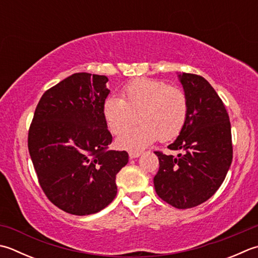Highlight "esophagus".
Returning a JSON list of instances; mask_svg holds the SVG:
<instances>
[{"instance_id": "esophagus-1", "label": "esophagus", "mask_w": 258, "mask_h": 258, "mask_svg": "<svg viewBox=\"0 0 258 258\" xmlns=\"http://www.w3.org/2000/svg\"><path fill=\"white\" fill-rule=\"evenodd\" d=\"M128 155H130V159H136L141 155V152H136V151H135V152H130Z\"/></svg>"}]
</instances>
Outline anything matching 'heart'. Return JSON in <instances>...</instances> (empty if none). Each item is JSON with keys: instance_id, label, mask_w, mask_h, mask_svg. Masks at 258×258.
<instances>
[{"instance_id": "b5f03b06", "label": "heart", "mask_w": 258, "mask_h": 258, "mask_svg": "<svg viewBox=\"0 0 258 258\" xmlns=\"http://www.w3.org/2000/svg\"><path fill=\"white\" fill-rule=\"evenodd\" d=\"M138 114L140 124L116 140L119 148L141 150L159 138L175 139L188 119L189 100L182 89L163 80L136 79L125 86L123 98L109 96L103 105L106 124L116 135L127 130Z\"/></svg>"}]
</instances>
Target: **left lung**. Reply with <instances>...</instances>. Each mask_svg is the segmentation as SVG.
I'll use <instances>...</instances> for the list:
<instances>
[{"label":"left lung","mask_w":258,"mask_h":258,"mask_svg":"<svg viewBox=\"0 0 258 258\" xmlns=\"http://www.w3.org/2000/svg\"><path fill=\"white\" fill-rule=\"evenodd\" d=\"M189 100L182 132L168 148L176 156L159 151L160 168L154 188L161 199L178 209L199 206L224 182L233 160L229 116L216 90L201 76L178 75Z\"/></svg>","instance_id":"8db88e82"}]
</instances>
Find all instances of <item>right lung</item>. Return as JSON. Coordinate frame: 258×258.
Here are the masks:
<instances>
[{"mask_svg": "<svg viewBox=\"0 0 258 258\" xmlns=\"http://www.w3.org/2000/svg\"><path fill=\"white\" fill-rule=\"evenodd\" d=\"M106 76L77 73L45 92L30 125L28 148L44 195L66 213L96 214L117 194L126 151L108 150L103 115Z\"/></svg>", "mask_w": 258, "mask_h": 258, "instance_id": "1", "label": "right lung"}]
</instances>
